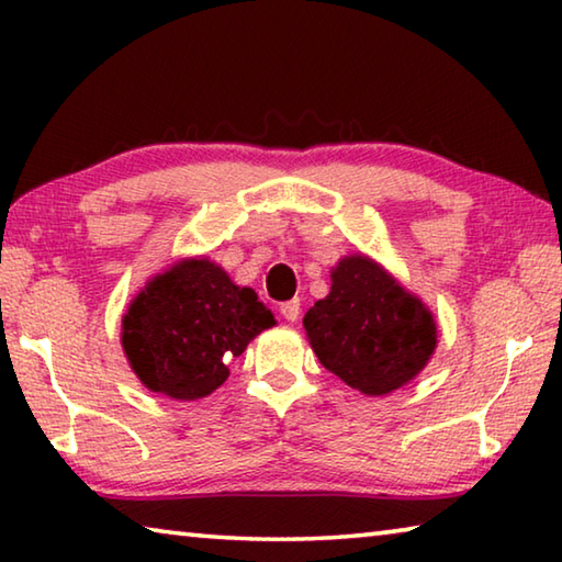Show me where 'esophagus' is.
Here are the masks:
<instances>
[{
    "label": "esophagus",
    "instance_id": "34e87169",
    "mask_svg": "<svg viewBox=\"0 0 562 562\" xmlns=\"http://www.w3.org/2000/svg\"><path fill=\"white\" fill-rule=\"evenodd\" d=\"M280 315L288 322H297L300 317V300H290L280 304Z\"/></svg>",
    "mask_w": 562,
    "mask_h": 562
}]
</instances>
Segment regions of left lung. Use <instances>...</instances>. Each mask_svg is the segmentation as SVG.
<instances>
[{
	"label": "left lung",
	"instance_id": "left-lung-1",
	"mask_svg": "<svg viewBox=\"0 0 562 562\" xmlns=\"http://www.w3.org/2000/svg\"><path fill=\"white\" fill-rule=\"evenodd\" d=\"M302 325L322 364L367 396L404 386L436 347L431 312L361 255L337 265Z\"/></svg>",
	"mask_w": 562,
	"mask_h": 562
}]
</instances>
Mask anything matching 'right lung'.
<instances>
[{
    "label": "right lung",
    "mask_w": 562,
    "mask_h": 562,
    "mask_svg": "<svg viewBox=\"0 0 562 562\" xmlns=\"http://www.w3.org/2000/svg\"><path fill=\"white\" fill-rule=\"evenodd\" d=\"M272 325L255 290L237 288L211 260H183L131 302L121 341L150 392L193 402L215 392L227 361Z\"/></svg>",
    "instance_id": "add662e5"
}]
</instances>
